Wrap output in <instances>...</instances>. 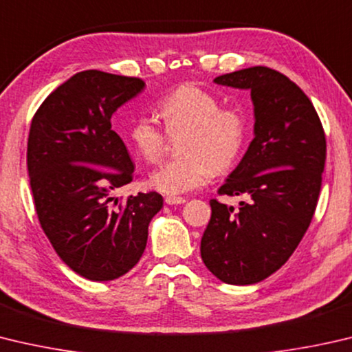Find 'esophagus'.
<instances>
[{"mask_svg": "<svg viewBox=\"0 0 352 352\" xmlns=\"http://www.w3.org/2000/svg\"><path fill=\"white\" fill-rule=\"evenodd\" d=\"M164 201H166V204H183V203H186V198H183V197H166Z\"/></svg>", "mask_w": 352, "mask_h": 352, "instance_id": "34e87169", "label": "esophagus"}]
</instances>
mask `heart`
<instances>
[{
  "label": "heart",
  "instance_id": "1",
  "mask_svg": "<svg viewBox=\"0 0 352 352\" xmlns=\"http://www.w3.org/2000/svg\"><path fill=\"white\" fill-rule=\"evenodd\" d=\"M158 115L169 135L186 132L184 157L157 169L149 184L168 195L186 194L210 182L217 172L235 163L245 144L246 118L239 107H221V101L197 85L178 86L158 103ZM127 142L146 163L155 164L166 149V133L149 117H138L127 131Z\"/></svg>",
  "mask_w": 352,
  "mask_h": 352
}]
</instances>
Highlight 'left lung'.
I'll list each match as a JSON object with an SVG mask.
<instances>
[{
  "label": "left lung",
  "mask_w": 352,
  "mask_h": 352,
  "mask_svg": "<svg viewBox=\"0 0 352 352\" xmlns=\"http://www.w3.org/2000/svg\"><path fill=\"white\" fill-rule=\"evenodd\" d=\"M251 91L254 140L220 195H245L235 212L210 200L201 258L228 285H254L282 267L308 229L322 188L327 138L311 100L277 70L254 66L217 76Z\"/></svg>",
  "instance_id": "obj_1"
}]
</instances>
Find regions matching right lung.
Listing matches in <instances>:
<instances>
[{"mask_svg": "<svg viewBox=\"0 0 352 352\" xmlns=\"http://www.w3.org/2000/svg\"><path fill=\"white\" fill-rule=\"evenodd\" d=\"M144 81L85 70L43 101L30 124L28 170L38 220L55 252L78 276L109 282L138 263L148 228L163 208L157 192L120 201L113 192L133 178L112 115Z\"/></svg>", "mask_w": 352, "mask_h": 352, "instance_id": "add662e5", "label": "right lung"}]
</instances>
